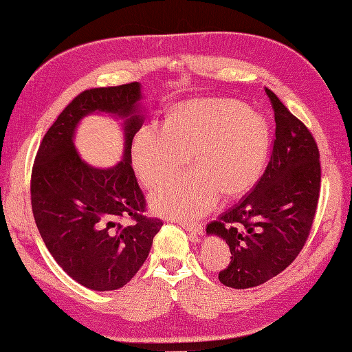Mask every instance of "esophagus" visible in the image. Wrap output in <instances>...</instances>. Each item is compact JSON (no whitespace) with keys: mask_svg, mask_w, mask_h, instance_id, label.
Instances as JSON below:
<instances>
[{"mask_svg":"<svg viewBox=\"0 0 352 352\" xmlns=\"http://www.w3.org/2000/svg\"><path fill=\"white\" fill-rule=\"evenodd\" d=\"M180 225H182V228H185L192 236H199V235H202V226L198 225V223H197V225H190V223L180 221Z\"/></svg>","mask_w":352,"mask_h":352,"instance_id":"34e87169","label":"esophagus"}]
</instances>
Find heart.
Returning <instances> with one entry per match:
<instances>
[{"mask_svg":"<svg viewBox=\"0 0 352 352\" xmlns=\"http://www.w3.org/2000/svg\"><path fill=\"white\" fill-rule=\"evenodd\" d=\"M269 148L263 117L230 100L177 104L166 124L150 123L132 142L138 176L155 188L179 173L188 155L197 168L160 188L151 204L160 214L192 220L206 214L223 192L239 195L261 176Z\"/></svg>","mask_w":352,"mask_h":352,"instance_id":"heart-1","label":"heart"}]
</instances>
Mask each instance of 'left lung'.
Wrapping results in <instances>:
<instances>
[{"label": "left lung", "mask_w": 352, "mask_h": 352, "mask_svg": "<svg viewBox=\"0 0 352 352\" xmlns=\"http://www.w3.org/2000/svg\"><path fill=\"white\" fill-rule=\"evenodd\" d=\"M274 111V142L263 176L235 206L208 223L225 239L230 263L219 280L235 289L263 285L301 252L320 195V153L311 132L265 88Z\"/></svg>", "instance_id": "8db88e82"}]
</instances>
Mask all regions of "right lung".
<instances>
[{
	"label": "right lung",
	"mask_w": 352,
	"mask_h": 352,
	"mask_svg": "<svg viewBox=\"0 0 352 352\" xmlns=\"http://www.w3.org/2000/svg\"><path fill=\"white\" fill-rule=\"evenodd\" d=\"M141 85L80 92L45 133L30 177V201L45 247L73 280L94 291H114L141 269L163 221L146 217V201L132 163V141L141 129ZM109 112L125 119V154L114 168L85 164L72 145L85 115ZM133 221L123 226L121 221Z\"/></svg>",
	"instance_id": "obj_1"
}]
</instances>
